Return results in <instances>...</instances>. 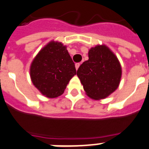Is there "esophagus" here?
<instances>
[{
	"mask_svg": "<svg viewBox=\"0 0 149 149\" xmlns=\"http://www.w3.org/2000/svg\"><path fill=\"white\" fill-rule=\"evenodd\" d=\"M80 65H81V64H80V63H76L75 64V68H76V69H78V68L79 67H80Z\"/></svg>",
	"mask_w": 149,
	"mask_h": 149,
	"instance_id": "obj_1",
	"label": "esophagus"
}]
</instances>
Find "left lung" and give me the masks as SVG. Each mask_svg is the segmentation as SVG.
I'll return each mask as SVG.
<instances>
[{
  "mask_svg": "<svg viewBox=\"0 0 149 149\" xmlns=\"http://www.w3.org/2000/svg\"><path fill=\"white\" fill-rule=\"evenodd\" d=\"M89 60L80 65L77 75L89 98H106L119 87L122 66L115 54L105 45H97L88 52Z\"/></svg>",
  "mask_w": 149,
  "mask_h": 149,
  "instance_id": "8db88e82",
  "label": "left lung"
}]
</instances>
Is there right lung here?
Segmentation results:
<instances>
[{
    "instance_id": "obj_1",
    "label": "right lung",
    "mask_w": 149,
    "mask_h": 149,
    "mask_svg": "<svg viewBox=\"0 0 149 149\" xmlns=\"http://www.w3.org/2000/svg\"><path fill=\"white\" fill-rule=\"evenodd\" d=\"M66 48L62 42L51 41L31 63V81L47 98H56L63 95L68 82L76 74L74 63Z\"/></svg>"
}]
</instances>
